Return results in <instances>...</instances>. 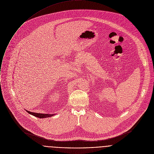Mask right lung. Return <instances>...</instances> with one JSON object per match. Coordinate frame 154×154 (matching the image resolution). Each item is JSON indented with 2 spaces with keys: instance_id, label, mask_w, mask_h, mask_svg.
I'll return each mask as SVG.
<instances>
[{
  "instance_id": "right-lung-1",
  "label": "right lung",
  "mask_w": 154,
  "mask_h": 154,
  "mask_svg": "<svg viewBox=\"0 0 154 154\" xmlns=\"http://www.w3.org/2000/svg\"><path fill=\"white\" fill-rule=\"evenodd\" d=\"M27 112L34 116L38 117L39 118H48V117H51L52 116L54 115V114H51V115H49V114H42V113H33V112H30L27 110Z\"/></svg>"
}]
</instances>
